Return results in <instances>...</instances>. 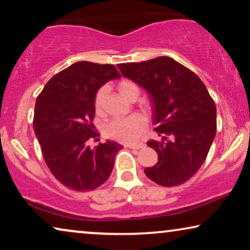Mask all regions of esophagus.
I'll use <instances>...</instances> for the list:
<instances>
[{"mask_svg": "<svg viewBox=\"0 0 250 250\" xmlns=\"http://www.w3.org/2000/svg\"><path fill=\"white\" fill-rule=\"evenodd\" d=\"M127 148L133 149V150H140L145 148V145H143V143H140V145H131V146H127Z\"/></svg>", "mask_w": 250, "mask_h": 250, "instance_id": "esophagus-1", "label": "esophagus"}]
</instances>
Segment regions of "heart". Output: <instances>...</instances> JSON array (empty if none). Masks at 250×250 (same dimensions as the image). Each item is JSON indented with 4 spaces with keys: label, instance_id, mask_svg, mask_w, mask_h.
Masks as SVG:
<instances>
[{
    "label": "heart",
    "instance_id": "1",
    "mask_svg": "<svg viewBox=\"0 0 250 250\" xmlns=\"http://www.w3.org/2000/svg\"><path fill=\"white\" fill-rule=\"evenodd\" d=\"M117 88L119 93L126 100L135 101L140 95V86L135 82L129 80H123L118 83ZM104 88L98 91L95 95V109L99 111L101 109V104L104 100ZM142 108L148 110L149 104L146 101L142 102ZM146 126V118L141 115L134 114L124 118H115L105 125L104 132L109 138L117 140L124 143L135 142L140 138Z\"/></svg>",
    "mask_w": 250,
    "mask_h": 250
}]
</instances>
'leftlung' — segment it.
Masks as SVG:
<instances>
[{"mask_svg":"<svg viewBox=\"0 0 250 250\" xmlns=\"http://www.w3.org/2000/svg\"><path fill=\"white\" fill-rule=\"evenodd\" d=\"M122 75L148 92L159 141L148 146L158 153L146 175L163 187L180 186L203 165L216 134V105L193 71L169 57L119 63Z\"/></svg>","mask_w":250,"mask_h":250,"instance_id":"1","label":"left lung"}]
</instances>
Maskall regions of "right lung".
<instances>
[{"instance_id": "add662e5", "label": "right lung", "mask_w": 250, "mask_h": 250, "mask_svg": "<svg viewBox=\"0 0 250 250\" xmlns=\"http://www.w3.org/2000/svg\"><path fill=\"white\" fill-rule=\"evenodd\" d=\"M121 78L114 64L80 61L51 78L36 99L34 131L47 167L68 189L91 191L104 184L123 146L99 143L93 118L95 94L102 85ZM97 141V140H95Z\"/></svg>"}]
</instances>
